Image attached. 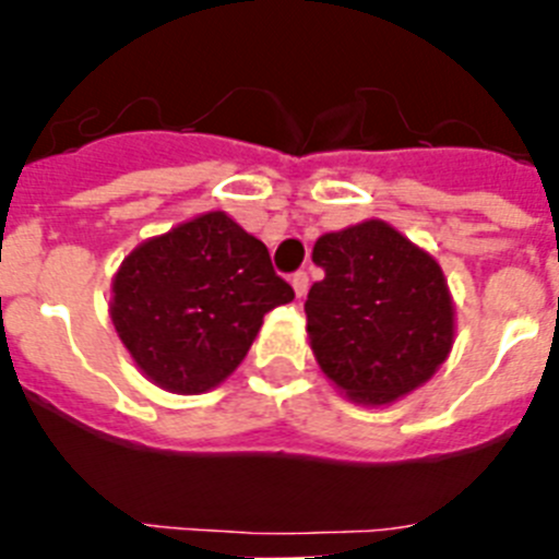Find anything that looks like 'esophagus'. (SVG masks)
Returning a JSON list of instances; mask_svg holds the SVG:
<instances>
[{"label": "esophagus", "mask_w": 559, "mask_h": 559, "mask_svg": "<svg viewBox=\"0 0 559 559\" xmlns=\"http://www.w3.org/2000/svg\"><path fill=\"white\" fill-rule=\"evenodd\" d=\"M290 288H294V294L302 299V296L308 294V274H305V271H296V274L290 276Z\"/></svg>", "instance_id": "34e87169"}]
</instances>
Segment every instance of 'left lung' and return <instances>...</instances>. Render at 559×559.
I'll list each match as a JSON object with an SVG mask.
<instances>
[{
    "instance_id": "left-lung-1",
    "label": "left lung",
    "mask_w": 559,
    "mask_h": 559,
    "mask_svg": "<svg viewBox=\"0 0 559 559\" xmlns=\"http://www.w3.org/2000/svg\"><path fill=\"white\" fill-rule=\"evenodd\" d=\"M313 263L324 271L305 302L308 338L335 389L360 406H389L448 360L456 308L439 263L386 221L328 231Z\"/></svg>"
}]
</instances>
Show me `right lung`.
Returning <instances> with one entry per match:
<instances>
[{"label": "right lung", "instance_id": "add662e5", "mask_svg": "<svg viewBox=\"0 0 559 559\" xmlns=\"http://www.w3.org/2000/svg\"><path fill=\"white\" fill-rule=\"evenodd\" d=\"M290 299L263 240L215 210L136 246L114 274L108 313L151 383L204 394L240 367L263 316Z\"/></svg>", "mask_w": 559, "mask_h": 559}]
</instances>
